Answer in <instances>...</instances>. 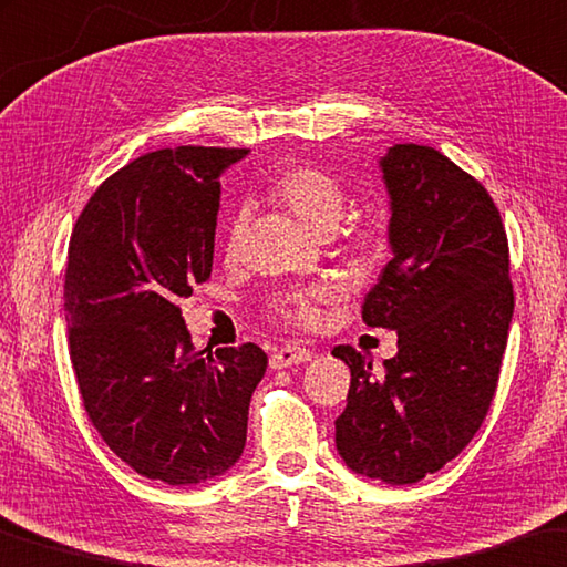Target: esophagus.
Instances as JSON below:
<instances>
[{
  "instance_id": "34e87169",
  "label": "esophagus",
  "mask_w": 567,
  "mask_h": 567,
  "mask_svg": "<svg viewBox=\"0 0 567 567\" xmlns=\"http://www.w3.org/2000/svg\"><path fill=\"white\" fill-rule=\"evenodd\" d=\"M313 359V351L311 349H303V347H281L276 349L271 354V369H286V367H293V364H303V361H311Z\"/></svg>"
}]
</instances>
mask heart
Wrapping results in <instances>:
<instances>
[{"instance_id":"b5f03b06","label":"heart","mask_w":567,"mask_h":567,"mask_svg":"<svg viewBox=\"0 0 567 567\" xmlns=\"http://www.w3.org/2000/svg\"><path fill=\"white\" fill-rule=\"evenodd\" d=\"M268 196L278 206L291 210L306 228L319 236H329L339 228L341 218L349 208V190L337 175L317 168V165L296 163L278 171L268 183ZM248 218L246 210L238 208L228 218L226 248L228 258H238L246 244ZM392 246V230L382 216H364L339 234V254L359 268H369L382 261ZM327 303V291L309 286V289H293L278 293L271 299V311L278 319L296 323V327L313 329L321 323V306Z\"/></svg>"}]
</instances>
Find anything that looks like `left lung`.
<instances>
[{
    "instance_id": "obj_1",
    "label": "left lung",
    "mask_w": 567,
    "mask_h": 567,
    "mask_svg": "<svg viewBox=\"0 0 567 567\" xmlns=\"http://www.w3.org/2000/svg\"><path fill=\"white\" fill-rule=\"evenodd\" d=\"M392 196L394 258L367 293L361 319L396 331L384 377L349 344L347 410L337 450L386 485H412L467 447L493 404L515 309L507 234L495 200L447 155L394 145L382 161Z\"/></svg>"
}]
</instances>
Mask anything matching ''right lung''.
Returning a JSON list of instances; mask_svg holds the SVG:
<instances>
[{
	"label": "right lung",
	"instance_id": "add662e5",
	"mask_svg": "<svg viewBox=\"0 0 567 567\" xmlns=\"http://www.w3.org/2000/svg\"><path fill=\"white\" fill-rule=\"evenodd\" d=\"M246 147L181 145L135 157L92 193L64 268V319L82 406L125 465L165 485L234 467L261 347H193L181 299L206 284L218 175Z\"/></svg>",
	"mask_w": 567,
	"mask_h": 567
}]
</instances>
